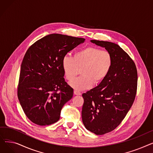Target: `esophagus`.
Instances as JSON below:
<instances>
[{
	"instance_id": "34e87169",
	"label": "esophagus",
	"mask_w": 153,
	"mask_h": 153,
	"mask_svg": "<svg viewBox=\"0 0 153 153\" xmlns=\"http://www.w3.org/2000/svg\"><path fill=\"white\" fill-rule=\"evenodd\" d=\"M74 94L75 95H81V92H79V91H74Z\"/></svg>"
}]
</instances>
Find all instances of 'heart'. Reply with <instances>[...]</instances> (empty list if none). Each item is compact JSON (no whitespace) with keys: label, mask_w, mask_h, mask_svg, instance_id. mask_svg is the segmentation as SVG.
Masks as SVG:
<instances>
[{"label":"heart","mask_w":153,"mask_h":153,"mask_svg":"<svg viewBox=\"0 0 153 153\" xmlns=\"http://www.w3.org/2000/svg\"><path fill=\"white\" fill-rule=\"evenodd\" d=\"M112 56L105 50L89 46L77 51L73 58L64 56L62 68L67 80L71 81L81 69V76L73 80L70 85L77 91H83L91 88L92 84L103 81L109 74L112 66Z\"/></svg>","instance_id":"b5f03b06"}]
</instances>
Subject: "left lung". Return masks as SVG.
Masks as SVG:
<instances>
[{
  "mask_svg": "<svg viewBox=\"0 0 153 153\" xmlns=\"http://www.w3.org/2000/svg\"><path fill=\"white\" fill-rule=\"evenodd\" d=\"M91 42L105 48L113 59L106 78L82 94V122L87 130L102 135L115 130L131 107L137 91L138 73L133 59L117 44Z\"/></svg>",
  "mask_w": 153,
  "mask_h": 153,
  "instance_id": "obj_1",
  "label": "left lung"
}]
</instances>
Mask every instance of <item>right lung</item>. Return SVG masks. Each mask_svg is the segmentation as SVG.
<instances>
[{
    "instance_id": "obj_1",
    "label": "right lung",
    "mask_w": 153,
    "mask_h": 153,
    "mask_svg": "<svg viewBox=\"0 0 153 153\" xmlns=\"http://www.w3.org/2000/svg\"><path fill=\"white\" fill-rule=\"evenodd\" d=\"M84 41L50 34L27 51L20 67L17 95L24 113L33 123L45 126L59 120L62 107L73 96V89L64 78L62 59Z\"/></svg>"
}]
</instances>
